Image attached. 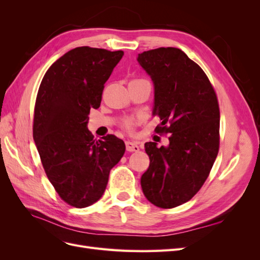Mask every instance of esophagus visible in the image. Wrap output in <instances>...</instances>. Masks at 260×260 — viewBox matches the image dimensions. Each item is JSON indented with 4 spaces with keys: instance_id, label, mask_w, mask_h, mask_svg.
<instances>
[{
    "instance_id": "obj_1",
    "label": "esophagus",
    "mask_w": 260,
    "mask_h": 260,
    "mask_svg": "<svg viewBox=\"0 0 260 260\" xmlns=\"http://www.w3.org/2000/svg\"><path fill=\"white\" fill-rule=\"evenodd\" d=\"M125 148H127L128 152H138L140 147L136 142H131V141H127L125 142Z\"/></svg>"
}]
</instances>
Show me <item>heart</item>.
I'll use <instances>...</instances> for the list:
<instances>
[{"mask_svg":"<svg viewBox=\"0 0 260 260\" xmlns=\"http://www.w3.org/2000/svg\"><path fill=\"white\" fill-rule=\"evenodd\" d=\"M137 80H141V79H135V80H132V81H137ZM133 124H135V120L130 119V118H129V119H125L122 122V128L125 129V130H128V131H131L132 128H133Z\"/></svg>","mask_w":260,"mask_h":260,"instance_id":"b5f03b06","label":"heart"}]
</instances>
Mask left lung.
<instances>
[{"mask_svg": "<svg viewBox=\"0 0 260 260\" xmlns=\"http://www.w3.org/2000/svg\"><path fill=\"white\" fill-rule=\"evenodd\" d=\"M139 64L154 83L155 132L169 145L145 143L149 167L141 178L145 198L160 208L190 201L209 176L219 151L220 112L216 92L204 70L176 48L139 54Z\"/></svg>", "mask_w": 260, "mask_h": 260, "instance_id": "obj_1", "label": "left lung"}]
</instances>
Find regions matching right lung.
<instances>
[{"instance_id":"1","label":"right lung","mask_w":260,"mask_h":260,"mask_svg":"<svg viewBox=\"0 0 260 260\" xmlns=\"http://www.w3.org/2000/svg\"><path fill=\"white\" fill-rule=\"evenodd\" d=\"M122 55L89 46L70 50L48 69L38 91L35 143L55 191L76 208L102 198L125 151L114 135L96 140L86 128L90 109L100 107L104 84Z\"/></svg>"}]
</instances>
